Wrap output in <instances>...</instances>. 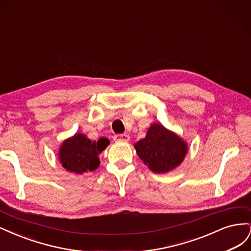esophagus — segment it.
<instances>
[{
    "label": "esophagus",
    "mask_w": 251,
    "mask_h": 251,
    "mask_svg": "<svg viewBox=\"0 0 251 251\" xmlns=\"http://www.w3.org/2000/svg\"><path fill=\"white\" fill-rule=\"evenodd\" d=\"M128 139H130V136L127 134H117L114 136L115 141H128Z\"/></svg>",
    "instance_id": "34e87169"
}]
</instances>
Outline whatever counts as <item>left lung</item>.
I'll return each instance as SVG.
<instances>
[{"instance_id": "1", "label": "left lung", "mask_w": 251, "mask_h": 251, "mask_svg": "<svg viewBox=\"0 0 251 251\" xmlns=\"http://www.w3.org/2000/svg\"><path fill=\"white\" fill-rule=\"evenodd\" d=\"M135 149L148 168L158 174L174 170L187 153L186 143L159 124L150 126L146 138L136 143Z\"/></svg>"}]
</instances>
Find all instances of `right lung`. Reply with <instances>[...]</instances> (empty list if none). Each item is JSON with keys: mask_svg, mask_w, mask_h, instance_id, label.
I'll list each match as a JSON object with an SVG mask.
<instances>
[{"mask_svg": "<svg viewBox=\"0 0 251 251\" xmlns=\"http://www.w3.org/2000/svg\"><path fill=\"white\" fill-rule=\"evenodd\" d=\"M109 143L107 138L92 141L85 135L75 134L62 144L58 154L59 160L64 168L71 173L92 172L100 165L98 154H100Z\"/></svg>", "mask_w": 251, "mask_h": 251, "instance_id": "obj_1", "label": "right lung"}]
</instances>
